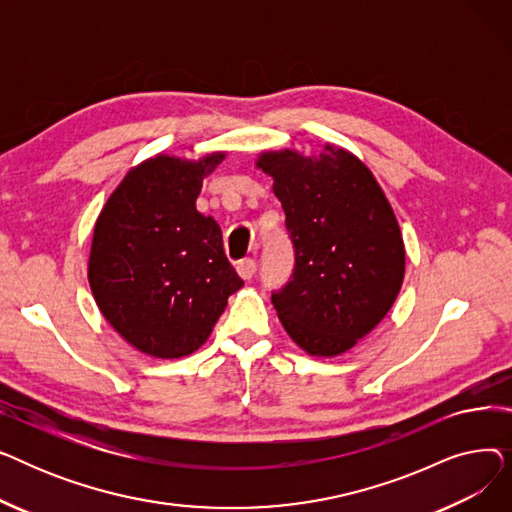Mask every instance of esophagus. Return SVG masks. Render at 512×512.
Listing matches in <instances>:
<instances>
[{
    "instance_id": "34e87169",
    "label": "esophagus",
    "mask_w": 512,
    "mask_h": 512,
    "mask_svg": "<svg viewBox=\"0 0 512 512\" xmlns=\"http://www.w3.org/2000/svg\"><path fill=\"white\" fill-rule=\"evenodd\" d=\"M255 270H257L255 259H242V261H238V265H236V272H238V276H240L242 280H251L253 274H255Z\"/></svg>"
}]
</instances>
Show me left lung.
Masks as SVG:
<instances>
[{"label": "left lung", "instance_id": "left-lung-1", "mask_svg": "<svg viewBox=\"0 0 512 512\" xmlns=\"http://www.w3.org/2000/svg\"><path fill=\"white\" fill-rule=\"evenodd\" d=\"M326 151L257 161L274 178L294 249L290 280L272 303L288 336L315 357L342 355L367 336L405 278V245L380 184L353 153Z\"/></svg>", "mask_w": 512, "mask_h": 512}]
</instances>
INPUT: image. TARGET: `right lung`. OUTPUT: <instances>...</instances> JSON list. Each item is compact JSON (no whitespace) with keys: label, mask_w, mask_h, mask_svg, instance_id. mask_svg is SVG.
<instances>
[{"label":"right lung","mask_w":512,"mask_h":512,"mask_svg":"<svg viewBox=\"0 0 512 512\" xmlns=\"http://www.w3.org/2000/svg\"><path fill=\"white\" fill-rule=\"evenodd\" d=\"M224 157H151L124 176L97 218L89 257L95 303L145 355L195 353L242 286L218 222L195 207L203 178Z\"/></svg>","instance_id":"obj_1"}]
</instances>
